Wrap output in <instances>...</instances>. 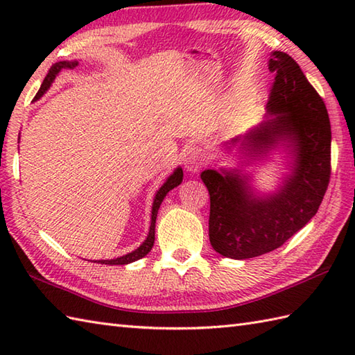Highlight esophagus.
I'll return each instance as SVG.
<instances>
[{
  "label": "esophagus",
  "instance_id": "1",
  "mask_svg": "<svg viewBox=\"0 0 355 355\" xmlns=\"http://www.w3.org/2000/svg\"><path fill=\"white\" fill-rule=\"evenodd\" d=\"M206 163H207V154L205 153V149L193 146V148H189L186 150L184 168L187 169V172H191V173L198 172Z\"/></svg>",
  "mask_w": 355,
  "mask_h": 355
}]
</instances>
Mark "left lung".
<instances>
[{"instance_id":"obj_1","label":"left lung","mask_w":355,"mask_h":355,"mask_svg":"<svg viewBox=\"0 0 355 355\" xmlns=\"http://www.w3.org/2000/svg\"><path fill=\"white\" fill-rule=\"evenodd\" d=\"M268 70L276 73L266 120L225 141L239 168L206 169L201 180L210 195L209 239L225 258L248 259L281 247L318 214L331 175V125L325 103L297 62L275 51ZM284 154L289 172L273 193L255 189L241 165Z\"/></svg>"}]
</instances>
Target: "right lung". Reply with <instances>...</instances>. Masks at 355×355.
<instances>
[{"instance_id": "1", "label": "right lung", "mask_w": 355, "mask_h": 355, "mask_svg": "<svg viewBox=\"0 0 355 355\" xmlns=\"http://www.w3.org/2000/svg\"><path fill=\"white\" fill-rule=\"evenodd\" d=\"M79 62L78 61H61V62H56L55 65L51 67V69L49 70L47 76H45L42 85L40 88V92L36 93L35 96V101L41 99V97L47 93V89L51 87L53 82H55L56 76L59 73H61L62 70H67V69H74ZM183 182V169L178 168L173 171L171 175L166 178V182L160 186V189L157 191L155 197H154V201H153V210H150V225H149V233L146 239L143 241V243L140 244V247L135 248V250H132L131 253L128 254H123L120 256V258H114V259H101V261H94V262H101V263H105V266H126V263H131L134 261H139L141 258H145V256L150 252V248H153L154 245V241H155V220H157V214H158V209H160V205L163 202L164 197L168 195L169 191H172L173 187H177L182 184Z\"/></svg>"}]
</instances>
